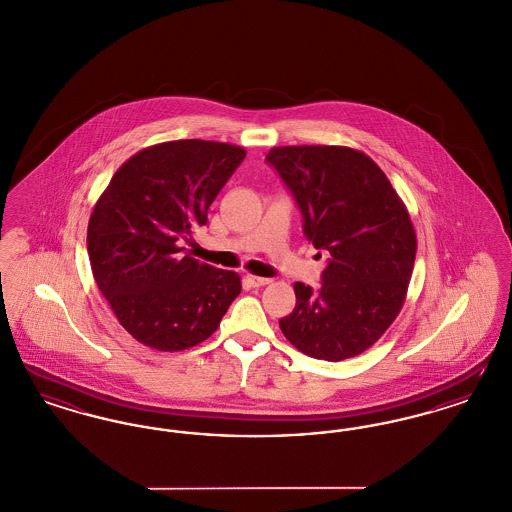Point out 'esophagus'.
Returning a JSON list of instances; mask_svg holds the SVG:
<instances>
[{
    "label": "esophagus",
    "mask_w": 512,
    "mask_h": 512,
    "mask_svg": "<svg viewBox=\"0 0 512 512\" xmlns=\"http://www.w3.org/2000/svg\"><path fill=\"white\" fill-rule=\"evenodd\" d=\"M245 280L253 286V288H261V286H267L270 284V278H263V276H255V274H247Z\"/></svg>",
    "instance_id": "1"
}]
</instances>
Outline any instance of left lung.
<instances>
[{
  "label": "left lung",
  "mask_w": 512,
  "mask_h": 512,
  "mask_svg": "<svg viewBox=\"0 0 512 512\" xmlns=\"http://www.w3.org/2000/svg\"><path fill=\"white\" fill-rule=\"evenodd\" d=\"M267 161L292 190L305 236L330 251L318 292L293 284L295 309L280 330L313 359L357 357L382 338L407 299L416 257L411 215L359 149L272 147Z\"/></svg>",
  "instance_id": "8db88e82"
}]
</instances>
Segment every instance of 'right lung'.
Returning <instances> with one entry per match:
<instances>
[{"instance_id": "right-lung-1", "label": "right lung", "mask_w": 512, "mask_h": 512, "mask_svg": "<svg viewBox=\"0 0 512 512\" xmlns=\"http://www.w3.org/2000/svg\"><path fill=\"white\" fill-rule=\"evenodd\" d=\"M245 149L174 140L124 161L88 222L99 292L122 328L157 351H184L213 336L242 292L238 272L201 263L184 242L244 161Z\"/></svg>"}]
</instances>
